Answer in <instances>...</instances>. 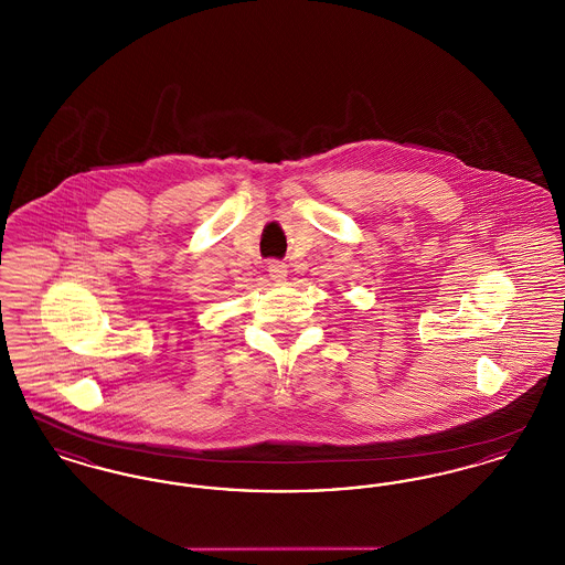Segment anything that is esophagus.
<instances>
[{
  "instance_id": "obj_1",
  "label": "esophagus",
  "mask_w": 565,
  "mask_h": 565,
  "mask_svg": "<svg viewBox=\"0 0 565 565\" xmlns=\"http://www.w3.org/2000/svg\"><path fill=\"white\" fill-rule=\"evenodd\" d=\"M286 275H288V270H286L284 263H277V260L269 263V277L273 281H284Z\"/></svg>"
}]
</instances>
